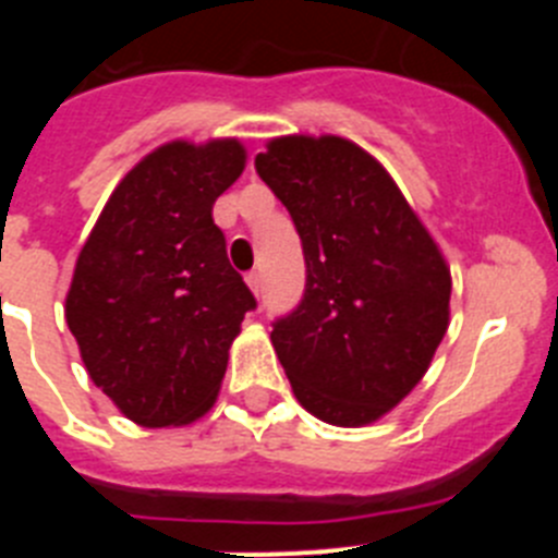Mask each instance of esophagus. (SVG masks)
<instances>
[{
    "instance_id": "obj_1",
    "label": "esophagus",
    "mask_w": 558,
    "mask_h": 558,
    "mask_svg": "<svg viewBox=\"0 0 558 558\" xmlns=\"http://www.w3.org/2000/svg\"><path fill=\"white\" fill-rule=\"evenodd\" d=\"M245 284H248V288H251V293L259 295V290H263V276L256 274V270H251V274L245 276Z\"/></svg>"
}]
</instances>
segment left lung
Here are the masks:
<instances>
[{"mask_svg": "<svg viewBox=\"0 0 558 558\" xmlns=\"http://www.w3.org/2000/svg\"><path fill=\"white\" fill-rule=\"evenodd\" d=\"M256 172L288 206L307 263L302 304L270 332L290 388L327 425H374L430 368L450 327V265L357 142L274 136Z\"/></svg>", "mask_w": 558, "mask_h": 558, "instance_id": "left-lung-1", "label": "left lung"}]
</instances>
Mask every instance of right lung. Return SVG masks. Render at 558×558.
Wrapping results in <instances>:
<instances>
[{"instance_id":"right-lung-1","label":"right lung","mask_w":558,"mask_h":558,"mask_svg":"<svg viewBox=\"0 0 558 558\" xmlns=\"http://www.w3.org/2000/svg\"><path fill=\"white\" fill-rule=\"evenodd\" d=\"M234 136L172 140L113 186L77 254L63 315L88 377L142 427H184L218 402L254 307L211 220L245 170Z\"/></svg>"}]
</instances>
